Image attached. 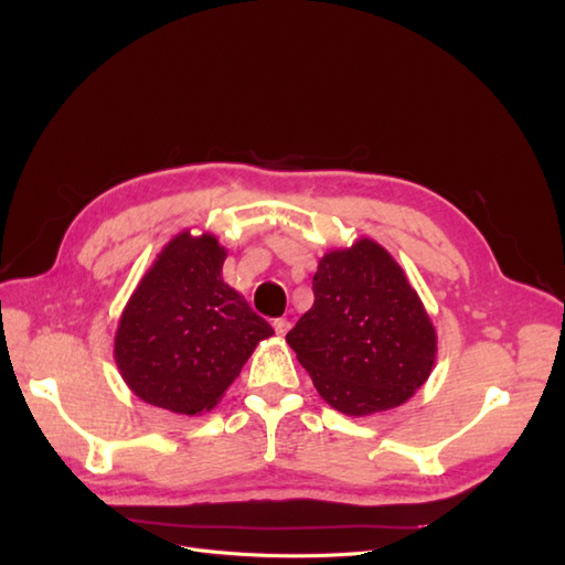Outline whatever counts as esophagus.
<instances>
[{"label":"esophagus","mask_w":565,"mask_h":565,"mask_svg":"<svg viewBox=\"0 0 565 565\" xmlns=\"http://www.w3.org/2000/svg\"><path fill=\"white\" fill-rule=\"evenodd\" d=\"M273 328H275V332H277L279 337H284V334L290 330V322H288L286 318H277V320L273 322Z\"/></svg>","instance_id":"1"}]
</instances>
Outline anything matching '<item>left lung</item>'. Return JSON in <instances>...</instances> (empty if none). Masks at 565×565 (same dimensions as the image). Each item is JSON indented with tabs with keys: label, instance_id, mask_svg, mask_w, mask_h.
<instances>
[{
	"label": "left lung",
	"instance_id": "left-lung-1",
	"mask_svg": "<svg viewBox=\"0 0 565 565\" xmlns=\"http://www.w3.org/2000/svg\"><path fill=\"white\" fill-rule=\"evenodd\" d=\"M286 341L318 394L348 417L403 405L437 358V334L417 290L371 237L320 258L313 307Z\"/></svg>",
	"mask_w": 565,
	"mask_h": 565
}]
</instances>
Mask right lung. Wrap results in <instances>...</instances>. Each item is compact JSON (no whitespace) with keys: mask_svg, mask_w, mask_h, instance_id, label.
<instances>
[{"mask_svg":"<svg viewBox=\"0 0 565 565\" xmlns=\"http://www.w3.org/2000/svg\"><path fill=\"white\" fill-rule=\"evenodd\" d=\"M213 233H178L128 300L114 360L143 403L173 414L213 409L258 341L275 330L222 279Z\"/></svg>","mask_w":565,"mask_h":565,"instance_id":"obj_1","label":"right lung"}]
</instances>
